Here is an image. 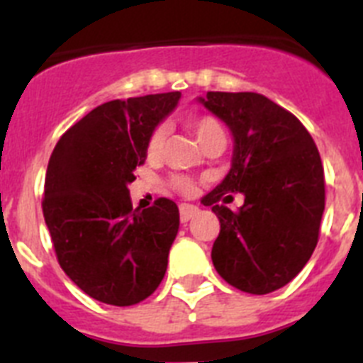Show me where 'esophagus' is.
Returning <instances> with one entry per match:
<instances>
[{"label": "esophagus", "mask_w": 363, "mask_h": 363, "mask_svg": "<svg viewBox=\"0 0 363 363\" xmlns=\"http://www.w3.org/2000/svg\"><path fill=\"white\" fill-rule=\"evenodd\" d=\"M198 214V207L194 205H179V220L182 223H187L191 218H194Z\"/></svg>", "instance_id": "1"}]
</instances>
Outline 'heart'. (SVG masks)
Listing matches in <instances>:
<instances>
[{
	"label": "heart",
	"instance_id": "1",
	"mask_svg": "<svg viewBox=\"0 0 363 363\" xmlns=\"http://www.w3.org/2000/svg\"><path fill=\"white\" fill-rule=\"evenodd\" d=\"M185 125L194 133L196 140L200 142V145L203 149H209L213 145H225V130L221 127L220 121L216 120L211 114H196V116H191L185 120ZM167 138V129L165 125H158L150 130L149 138H147L145 143V152L149 160H156L162 156L163 145H165ZM169 185L171 189H174L176 192L184 194V196H192L194 191H196V184L194 179L187 178V176H172L169 179Z\"/></svg>",
	"mask_w": 363,
	"mask_h": 363
}]
</instances>
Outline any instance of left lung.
Instances as JSON below:
<instances>
[{
  "instance_id": "left-lung-1",
  "label": "left lung",
  "mask_w": 363,
  "mask_h": 363,
  "mask_svg": "<svg viewBox=\"0 0 363 363\" xmlns=\"http://www.w3.org/2000/svg\"><path fill=\"white\" fill-rule=\"evenodd\" d=\"M201 104L234 136L233 167L203 198L220 220L214 269L227 284L267 294L289 284L318 243L325 209L320 152L294 114L256 92H207ZM242 191L238 211L220 201Z\"/></svg>"
}]
</instances>
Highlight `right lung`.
I'll use <instances>...</instances> for the list:
<instances>
[{
    "instance_id": "1",
    "label": "right lung",
    "mask_w": 363,
    "mask_h": 363,
    "mask_svg": "<svg viewBox=\"0 0 363 363\" xmlns=\"http://www.w3.org/2000/svg\"><path fill=\"white\" fill-rule=\"evenodd\" d=\"M179 92L107 101L60 138L47 167L43 216L57 264L108 306L140 303L158 289L179 227L178 205L158 198L133 209L127 185L145 163L150 130Z\"/></svg>"
}]
</instances>
